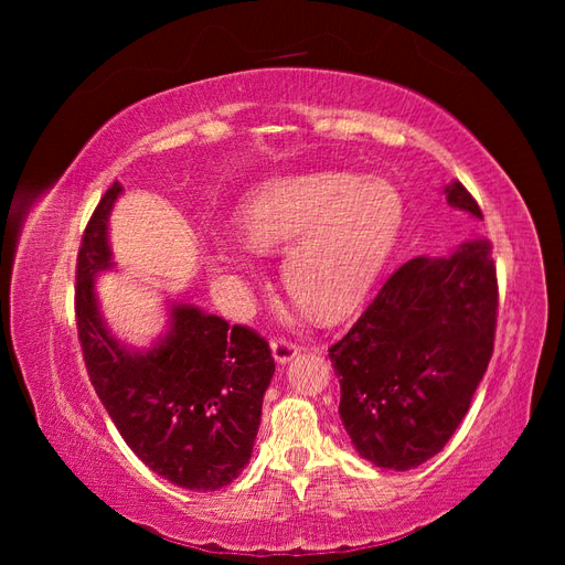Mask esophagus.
I'll list each match as a JSON object with an SVG mask.
<instances>
[{
  "instance_id": "34e87169",
  "label": "esophagus",
  "mask_w": 565,
  "mask_h": 565,
  "mask_svg": "<svg viewBox=\"0 0 565 565\" xmlns=\"http://www.w3.org/2000/svg\"><path fill=\"white\" fill-rule=\"evenodd\" d=\"M270 351H273V358H276V363L285 365L299 353V347L289 339H270Z\"/></svg>"
}]
</instances>
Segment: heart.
Segmentation results:
<instances>
[{
  "mask_svg": "<svg viewBox=\"0 0 565 565\" xmlns=\"http://www.w3.org/2000/svg\"><path fill=\"white\" fill-rule=\"evenodd\" d=\"M401 221V193L386 179L344 172L270 179L237 212L247 247L266 252L290 243L282 256V282L322 318L349 313L370 292ZM245 268L243 245L212 254L216 276H235Z\"/></svg>",
  "mask_w": 565,
  "mask_h": 565,
  "instance_id": "heart-1",
  "label": "heart"
}]
</instances>
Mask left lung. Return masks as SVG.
Segmentation results:
<instances>
[{"instance_id": "8db88e82", "label": "left lung", "mask_w": 565, "mask_h": 565, "mask_svg": "<svg viewBox=\"0 0 565 565\" xmlns=\"http://www.w3.org/2000/svg\"><path fill=\"white\" fill-rule=\"evenodd\" d=\"M450 207L483 218L459 181ZM488 241L415 256L330 347L339 417L363 459L407 471L438 455L488 370L498 324V273Z\"/></svg>"}]
</instances>
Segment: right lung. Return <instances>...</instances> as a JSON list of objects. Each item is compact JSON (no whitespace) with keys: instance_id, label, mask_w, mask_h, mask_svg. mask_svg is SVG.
<instances>
[{"instance_id":"1","label":"right lung","mask_w":565,"mask_h":565,"mask_svg":"<svg viewBox=\"0 0 565 565\" xmlns=\"http://www.w3.org/2000/svg\"><path fill=\"white\" fill-rule=\"evenodd\" d=\"M122 193L100 198L77 256L75 316L89 380L146 467L188 490H218L249 465L273 363L266 339L193 303L169 306V330L146 351L108 330L96 276L115 264L108 221Z\"/></svg>"}]
</instances>
